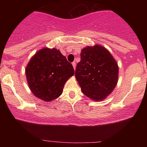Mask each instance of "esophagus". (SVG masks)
<instances>
[{"mask_svg": "<svg viewBox=\"0 0 147 147\" xmlns=\"http://www.w3.org/2000/svg\"><path fill=\"white\" fill-rule=\"evenodd\" d=\"M72 66H73V68H74V70H75V68H76V63H75V62H73V63H72Z\"/></svg>", "mask_w": 147, "mask_h": 147, "instance_id": "34e87169", "label": "esophagus"}]
</instances>
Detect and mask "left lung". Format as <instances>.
Instances as JSON below:
<instances>
[{"instance_id":"obj_1","label":"left lung","mask_w":147,"mask_h":147,"mask_svg":"<svg viewBox=\"0 0 147 147\" xmlns=\"http://www.w3.org/2000/svg\"><path fill=\"white\" fill-rule=\"evenodd\" d=\"M75 77L82 92L95 101L103 100L117 84L119 68L112 55L102 45L82 50Z\"/></svg>"}]
</instances>
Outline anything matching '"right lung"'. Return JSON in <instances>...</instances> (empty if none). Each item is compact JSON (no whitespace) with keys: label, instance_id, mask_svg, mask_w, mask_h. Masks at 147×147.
Segmentation results:
<instances>
[{"label":"right lung","instance_id":"1","mask_svg":"<svg viewBox=\"0 0 147 147\" xmlns=\"http://www.w3.org/2000/svg\"><path fill=\"white\" fill-rule=\"evenodd\" d=\"M25 74L34 96L50 102L61 95L65 83L74 75L75 70L59 50L45 48L32 57Z\"/></svg>","mask_w":147,"mask_h":147}]
</instances>
